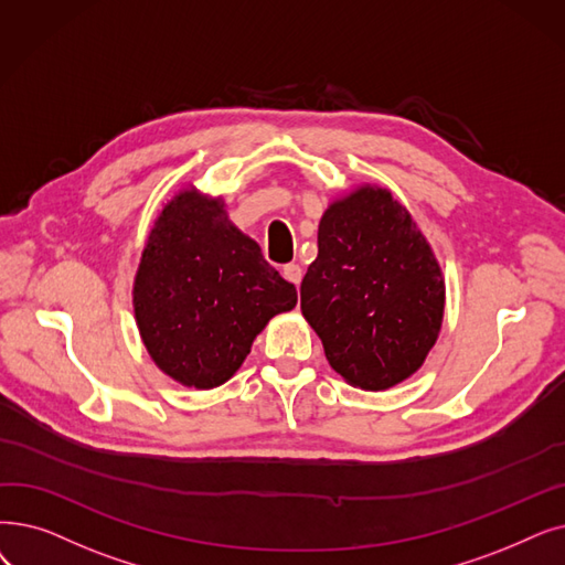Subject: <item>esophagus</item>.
I'll use <instances>...</instances> for the list:
<instances>
[{
    "label": "esophagus",
    "instance_id": "obj_1",
    "mask_svg": "<svg viewBox=\"0 0 565 565\" xmlns=\"http://www.w3.org/2000/svg\"><path fill=\"white\" fill-rule=\"evenodd\" d=\"M281 275H284V279H286V281L296 284V286L300 288V281H302V267H300V265H296V263H288V265H284Z\"/></svg>",
    "mask_w": 565,
    "mask_h": 565
}]
</instances>
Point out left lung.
Returning <instances> with one entry per match:
<instances>
[{
  "label": "left lung",
  "instance_id": "1",
  "mask_svg": "<svg viewBox=\"0 0 565 565\" xmlns=\"http://www.w3.org/2000/svg\"><path fill=\"white\" fill-rule=\"evenodd\" d=\"M300 298L332 370L355 387L387 390L436 343L446 286L406 207L387 189L360 186L326 210Z\"/></svg>",
  "mask_w": 565,
  "mask_h": 565
}]
</instances>
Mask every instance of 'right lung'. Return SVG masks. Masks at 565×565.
<instances>
[{"instance_id": "1", "label": "right lung", "mask_w": 565, "mask_h": 565, "mask_svg": "<svg viewBox=\"0 0 565 565\" xmlns=\"http://www.w3.org/2000/svg\"><path fill=\"white\" fill-rule=\"evenodd\" d=\"M296 302V286L228 222L224 203L193 189L159 214L134 284L147 351L170 379L199 390L226 383L269 318Z\"/></svg>"}]
</instances>
